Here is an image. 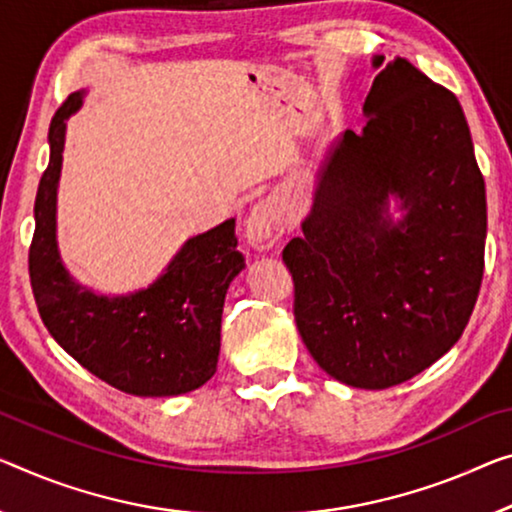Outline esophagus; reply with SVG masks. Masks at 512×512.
<instances>
[{"label": "esophagus", "instance_id": "1", "mask_svg": "<svg viewBox=\"0 0 512 512\" xmlns=\"http://www.w3.org/2000/svg\"><path fill=\"white\" fill-rule=\"evenodd\" d=\"M245 235L251 247L270 249L283 235L281 219L267 201L256 203L245 222Z\"/></svg>", "mask_w": 512, "mask_h": 512}]
</instances>
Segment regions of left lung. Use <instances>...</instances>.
Listing matches in <instances>:
<instances>
[{
  "instance_id": "obj_1",
  "label": "left lung",
  "mask_w": 512,
  "mask_h": 512,
  "mask_svg": "<svg viewBox=\"0 0 512 512\" xmlns=\"http://www.w3.org/2000/svg\"><path fill=\"white\" fill-rule=\"evenodd\" d=\"M364 112V132L345 130L329 155L283 263L316 364L350 387L389 389L465 332L483 281L485 183L455 93L410 61L382 66ZM389 193L408 208L400 225L383 217Z\"/></svg>"
}]
</instances>
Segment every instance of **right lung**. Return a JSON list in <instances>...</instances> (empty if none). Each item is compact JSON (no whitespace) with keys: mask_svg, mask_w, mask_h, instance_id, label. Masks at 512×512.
<instances>
[{"mask_svg":"<svg viewBox=\"0 0 512 512\" xmlns=\"http://www.w3.org/2000/svg\"><path fill=\"white\" fill-rule=\"evenodd\" d=\"M82 105L70 93L50 123V164L36 194L29 279L47 332L70 357L132 396H178L217 371L226 288L245 267L235 222L187 240L151 288L130 297H98L75 286L54 240L57 183L66 119Z\"/></svg>","mask_w":512,"mask_h":512,"instance_id":"1","label":"right lung"}]
</instances>
